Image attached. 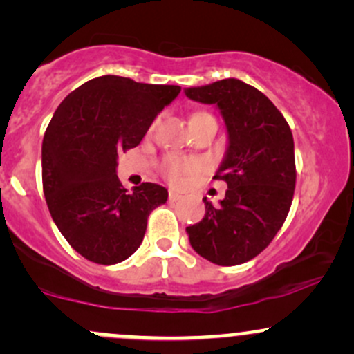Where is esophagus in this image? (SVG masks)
I'll use <instances>...</instances> for the list:
<instances>
[{"mask_svg":"<svg viewBox=\"0 0 354 354\" xmlns=\"http://www.w3.org/2000/svg\"><path fill=\"white\" fill-rule=\"evenodd\" d=\"M168 198H169V201L174 203V201H178V200H180V194H178V193H174V191H169V193H168Z\"/></svg>","mask_w":354,"mask_h":354,"instance_id":"34e87169","label":"esophagus"}]
</instances>
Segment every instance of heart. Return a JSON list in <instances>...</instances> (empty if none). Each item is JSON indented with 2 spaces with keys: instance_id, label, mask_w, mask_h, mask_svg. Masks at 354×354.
Returning a JSON list of instances; mask_svg holds the SVG:
<instances>
[{
  "instance_id": "1",
  "label": "heart",
  "mask_w": 354,
  "mask_h": 354,
  "mask_svg": "<svg viewBox=\"0 0 354 354\" xmlns=\"http://www.w3.org/2000/svg\"><path fill=\"white\" fill-rule=\"evenodd\" d=\"M203 115H208V113L200 111L191 118ZM160 169L161 174H163L171 185H181V183L189 180V178L196 176V174L203 169V163L198 158H183L176 156V154H169V156L163 158Z\"/></svg>"
}]
</instances>
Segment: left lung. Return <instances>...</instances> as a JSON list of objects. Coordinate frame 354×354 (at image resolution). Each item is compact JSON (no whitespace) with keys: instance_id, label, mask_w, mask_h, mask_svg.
<instances>
[{"instance_id":"obj_1","label":"left lung","mask_w":354,"mask_h":354,"mask_svg":"<svg viewBox=\"0 0 354 354\" xmlns=\"http://www.w3.org/2000/svg\"><path fill=\"white\" fill-rule=\"evenodd\" d=\"M189 100L216 104L228 128V151L214 180L228 185L225 200L206 205L188 226L198 254L219 266L250 261L268 248L290 213L296 185L290 124L259 89L228 78L185 89Z\"/></svg>"}]
</instances>
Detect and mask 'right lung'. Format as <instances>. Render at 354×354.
Wrapping results in <instances>:
<instances>
[{"instance_id": "right-lung-1", "label": "right lung", "mask_w": 354, "mask_h": 354, "mask_svg": "<svg viewBox=\"0 0 354 354\" xmlns=\"http://www.w3.org/2000/svg\"><path fill=\"white\" fill-rule=\"evenodd\" d=\"M180 91L106 75L71 91L53 115L41 149L44 198L61 234L83 258L124 261L143 241L151 211L168 200L154 183L126 193L116 158L140 145Z\"/></svg>"}]
</instances>
